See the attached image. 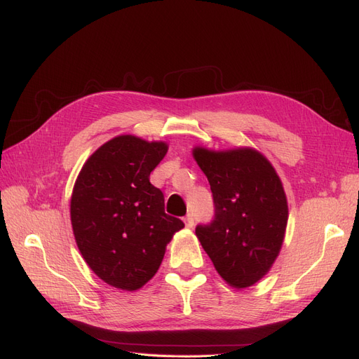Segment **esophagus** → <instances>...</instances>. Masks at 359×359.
Returning <instances> with one entry per match:
<instances>
[{
  "label": "esophagus",
  "instance_id": "obj_1",
  "mask_svg": "<svg viewBox=\"0 0 359 359\" xmlns=\"http://www.w3.org/2000/svg\"><path fill=\"white\" fill-rule=\"evenodd\" d=\"M184 224H187L188 228H192L194 226V216L189 213L187 215V217H184Z\"/></svg>",
  "mask_w": 359,
  "mask_h": 359
}]
</instances>
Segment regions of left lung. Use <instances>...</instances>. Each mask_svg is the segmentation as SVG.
<instances>
[{"label": "left lung", "mask_w": 359, "mask_h": 359, "mask_svg": "<svg viewBox=\"0 0 359 359\" xmlns=\"http://www.w3.org/2000/svg\"><path fill=\"white\" fill-rule=\"evenodd\" d=\"M210 183L215 216L195 234L216 271L234 287L255 285L279 255L287 224L282 182L267 158L249 147L194 149Z\"/></svg>", "instance_id": "8db88e82"}]
</instances>
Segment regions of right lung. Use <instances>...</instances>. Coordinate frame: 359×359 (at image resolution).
<instances>
[{"label":"right lung","instance_id":"right-lung-1","mask_svg":"<svg viewBox=\"0 0 359 359\" xmlns=\"http://www.w3.org/2000/svg\"><path fill=\"white\" fill-rule=\"evenodd\" d=\"M168 146L134 135L104 143L80 170L70 204L83 259L101 280L135 291L163 262L167 243L184 224L164 210V194L149 180Z\"/></svg>","mask_w":359,"mask_h":359}]
</instances>
